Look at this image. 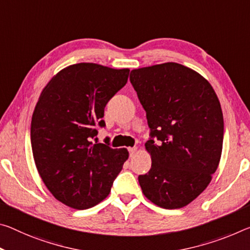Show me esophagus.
Listing matches in <instances>:
<instances>
[{
	"label": "esophagus",
	"mask_w": 250,
	"mask_h": 250,
	"mask_svg": "<svg viewBox=\"0 0 250 250\" xmlns=\"http://www.w3.org/2000/svg\"><path fill=\"white\" fill-rule=\"evenodd\" d=\"M128 150H129L130 157H133V154L136 153V151H137V148H136V146H133V148H129Z\"/></svg>",
	"instance_id": "34e87169"
}]
</instances>
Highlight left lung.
<instances>
[{"mask_svg": "<svg viewBox=\"0 0 250 250\" xmlns=\"http://www.w3.org/2000/svg\"><path fill=\"white\" fill-rule=\"evenodd\" d=\"M130 82L150 128L151 168L138 177L144 195L166 209L182 208L207 188L219 165L224 117L205 78L179 63L132 70Z\"/></svg>", "mask_w": 250, "mask_h": 250, "instance_id": "8db88e82", "label": "left lung"}]
</instances>
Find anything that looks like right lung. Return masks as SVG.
<instances>
[{
  "instance_id": "obj_1",
  "label": "right lung",
  "mask_w": 250,
  "mask_h": 250,
  "mask_svg": "<svg viewBox=\"0 0 250 250\" xmlns=\"http://www.w3.org/2000/svg\"><path fill=\"white\" fill-rule=\"evenodd\" d=\"M129 69L78 63L43 89L31 121L38 171L50 192L71 208L88 209L109 195L129 152L93 144L104 128V108L125 85Z\"/></svg>"
}]
</instances>
